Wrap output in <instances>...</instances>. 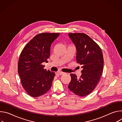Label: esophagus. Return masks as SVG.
Instances as JSON below:
<instances>
[{"instance_id": "obj_1", "label": "esophagus", "mask_w": 122, "mask_h": 122, "mask_svg": "<svg viewBox=\"0 0 122 122\" xmlns=\"http://www.w3.org/2000/svg\"><path fill=\"white\" fill-rule=\"evenodd\" d=\"M56 73L57 75H62L64 74V72H62V71H58V72H56Z\"/></svg>"}]
</instances>
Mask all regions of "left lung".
<instances>
[{"label":"left lung","instance_id":"left-lung-1","mask_svg":"<svg viewBox=\"0 0 122 122\" xmlns=\"http://www.w3.org/2000/svg\"><path fill=\"white\" fill-rule=\"evenodd\" d=\"M76 48L77 62L82 70L80 78L71 74V81L68 87L75 94L83 97L90 94L100 80L104 59L99 46L90 37L83 33H69Z\"/></svg>","mask_w":122,"mask_h":122}]
</instances>
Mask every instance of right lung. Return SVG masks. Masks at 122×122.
Instances as JSON below:
<instances>
[{
	"label": "right lung",
	"instance_id": "obj_1",
	"mask_svg": "<svg viewBox=\"0 0 122 122\" xmlns=\"http://www.w3.org/2000/svg\"><path fill=\"white\" fill-rule=\"evenodd\" d=\"M59 33H43L34 37L24 47L18 63L22 85L30 96L37 97L51 88L55 73L44 69L43 62H48L51 43Z\"/></svg>",
	"mask_w": 122,
	"mask_h": 122
}]
</instances>
